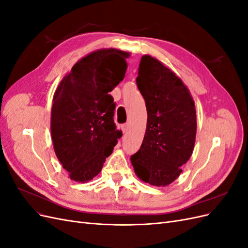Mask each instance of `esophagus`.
I'll return each instance as SVG.
<instances>
[{
    "label": "esophagus",
    "instance_id": "34e87169",
    "mask_svg": "<svg viewBox=\"0 0 248 248\" xmlns=\"http://www.w3.org/2000/svg\"><path fill=\"white\" fill-rule=\"evenodd\" d=\"M121 129L123 132H126L127 130H128V124H124L121 126Z\"/></svg>",
    "mask_w": 248,
    "mask_h": 248
}]
</instances>
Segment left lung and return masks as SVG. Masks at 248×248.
I'll use <instances>...</instances> for the list:
<instances>
[{
	"mask_svg": "<svg viewBox=\"0 0 248 248\" xmlns=\"http://www.w3.org/2000/svg\"><path fill=\"white\" fill-rule=\"evenodd\" d=\"M137 85L148 119L142 144L130 157L131 164L141 181L167 186L180 176L193 151L194 101L181 78L151 56L141 57Z\"/></svg>",
	"mask_w": 248,
	"mask_h": 248,
	"instance_id": "8db88e82",
	"label": "left lung"
}]
</instances>
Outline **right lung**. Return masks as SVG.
Segmentation results:
<instances>
[{"instance_id": "obj_1", "label": "right lung", "mask_w": 248, "mask_h": 248, "mask_svg": "<svg viewBox=\"0 0 248 248\" xmlns=\"http://www.w3.org/2000/svg\"><path fill=\"white\" fill-rule=\"evenodd\" d=\"M129 52L102 48L80 59L63 78L52 98L50 130L55 153L73 181L101 171L122 131L114 121L109 92L122 81Z\"/></svg>"}]
</instances>
